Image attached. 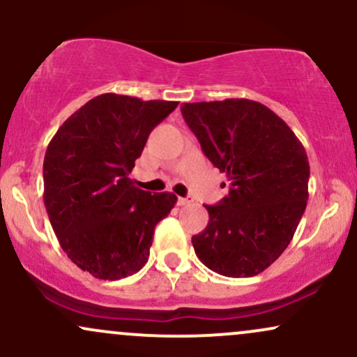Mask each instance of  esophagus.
Here are the masks:
<instances>
[{
    "label": "esophagus",
    "mask_w": 357,
    "mask_h": 357,
    "mask_svg": "<svg viewBox=\"0 0 357 357\" xmlns=\"http://www.w3.org/2000/svg\"><path fill=\"white\" fill-rule=\"evenodd\" d=\"M190 203H192L191 198H181V196H179V198H178L179 206H186V204H190Z\"/></svg>",
    "instance_id": "34e87169"
}]
</instances>
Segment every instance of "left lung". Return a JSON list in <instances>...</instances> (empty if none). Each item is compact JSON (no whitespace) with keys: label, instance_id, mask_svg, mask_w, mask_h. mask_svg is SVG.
I'll return each instance as SVG.
<instances>
[{"label":"left lung","instance_id":"obj_1","mask_svg":"<svg viewBox=\"0 0 357 357\" xmlns=\"http://www.w3.org/2000/svg\"><path fill=\"white\" fill-rule=\"evenodd\" d=\"M204 155L231 188L204 206L208 227L191 238L196 255L225 277H253L289 247L309 199V159L273 110L248 99L183 104Z\"/></svg>","mask_w":357,"mask_h":357}]
</instances>
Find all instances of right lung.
<instances>
[{"mask_svg":"<svg viewBox=\"0 0 357 357\" xmlns=\"http://www.w3.org/2000/svg\"><path fill=\"white\" fill-rule=\"evenodd\" d=\"M178 102L102 93L73 112L47 147L43 202L60 247L77 267L119 280L146 265L173 192L139 190L129 174L151 130Z\"/></svg>","mask_w":357,"mask_h":357,"instance_id":"1","label":"right lung"}]
</instances>
